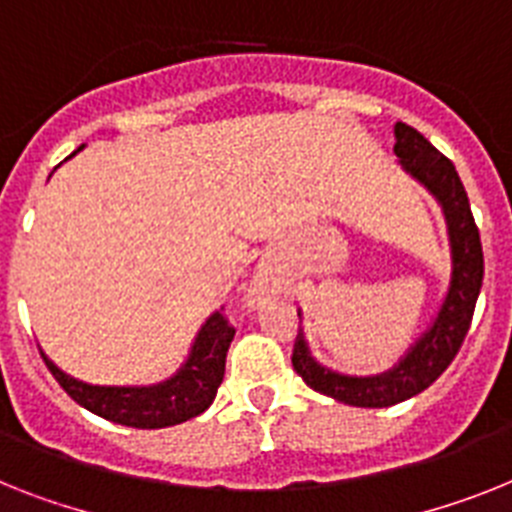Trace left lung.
<instances>
[{"label":"left lung","instance_id":"obj_1","mask_svg":"<svg viewBox=\"0 0 512 512\" xmlns=\"http://www.w3.org/2000/svg\"><path fill=\"white\" fill-rule=\"evenodd\" d=\"M395 156L403 164V170L416 177L442 206L447 238H450V256H453V274H450V287L432 327L413 342L408 353L392 369L374 377H348V374H337L322 366L311 356L303 329H298L293 348V369L298 371V377L311 390L345 405H356V408H387V405L403 403L437 382L439 374L453 363L460 345L466 340L481 280H484L479 227L474 222L466 188L460 183L455 164L405 122L395 125Z\"/></svg>","mask_w":512,"mask_h":512}]
</instances>
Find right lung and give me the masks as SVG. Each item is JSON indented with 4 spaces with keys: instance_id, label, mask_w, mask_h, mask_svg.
Wrapping results in <instances>:
<instances>
[{
    "instance_id": "add662e5",
    "label": "right lung",
    "mask_w": 512,
    "mask_h": 512,
    "mask_svg": "<svg viewBox=\"0 0 512 512\" xmlns=\"http://www.w3.org/2000/svg\"><path fill=\"white\" fill-rule=\"evenodd\" d=\"M232 337H235V329L227 324L225 316L214 311L204 327L198 329L193 348L175 377L149 384V387L86 384L65 374L57 363L46 358L44 350H41V358L59 382V387L86 411L114 421V424L133 426V429H164V426H175L188 418H196L214 403V395L225 377V358Z\"/></svg>"
}]
</instances>
